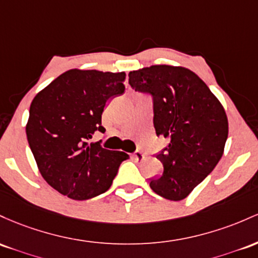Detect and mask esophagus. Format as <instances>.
<instances>
[{
    "instance_id": "esophagus-1",
    "label": "esophagus",
    "mask_w": 258,
    "mask_h": 258,
    "mask_svg": "<svg viewBox=\"0 0 258 258\" xmlns=\"http://www.w3.org/2000/svg\"><path fill=\"white\" fill-rule=\"evenodd\" d=\"M133 156H134V158H135V160H137V161H143L144 157H145L144 153L141 152V151H139V150H137V151L134 152V155H133Z\"/></svg>"
}]
</instances>
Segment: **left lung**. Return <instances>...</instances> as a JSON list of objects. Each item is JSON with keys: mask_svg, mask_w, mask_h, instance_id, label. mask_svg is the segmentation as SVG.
<instances>
[{"mask_svg": "<svg viewBox=\"0 0 258 258\" xmlns=\"http://www.w3.org/2000/svg\"><path fill=\"white\" fill-rule=\"evenodd\" d=\"M129 84L152 97L156 134L169 140L156 155L163 170L150 179V186L162 198L180 201L222 158L228 138L224 108L206 84L183 67L151 66L130 72Z\"/></svg>", "mask_w": 258, "mask_h": 258, "instance_id": "obj_1", "label": "left lung"}]
</instances>
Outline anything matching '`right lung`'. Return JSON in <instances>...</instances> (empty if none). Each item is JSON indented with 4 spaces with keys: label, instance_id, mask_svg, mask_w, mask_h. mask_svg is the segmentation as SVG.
<instances>
[{
    "label": "right lung",
    "instance_id": "1",
    "mask_svg": "<svg viewBox=\"0 0 258 258\" xmlns=\"http://www.w3.org/2000/svg\"><path fill=\"white\" fill-rule=\"evenodd\" d=\"M125 73L71 69L34 97L27 138L40 173L53 189L73 200H88L111 187L129 156L89 144L101 125L111 97L125 90Z\"/></svg>",
    "mask_w": 258,
    "mask_h": 258
}]
</instances>
